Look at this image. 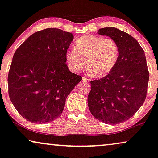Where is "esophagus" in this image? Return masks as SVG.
Masks as SVG:
<instances>
[{"instance_id":"esophagus-1","label":"esophagus","mask_w":158,"mask_h":158,"mask_svg":"<svg viewBox=\"0 0 158 158\" xmlns=\"http://www.w3.org/2000/svg\"><path fill=\"white\" fill-rule=\"evenodd\" d=\"M82 80L85 81V82H88V81H89V79L86 77H82Z\"/></svg>"}]
</instances>
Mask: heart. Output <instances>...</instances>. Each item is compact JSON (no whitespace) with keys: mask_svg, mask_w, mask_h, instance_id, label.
I'll return each mask as SVG.
<instances>
[{"mask_svg":"<svg viewBox=\"0 0 158 158\" xmlns=\"http://www.w3.org/2000/svg\"><path fill=\"white\" fill-rule=\"evenodd\" d=\"M119 52V46L111 38L87 35L78 39L74 49H68L65 56L73 72H80L87 65L89 73L101 77L115 67Z\"/></svg>","mask_w":158,"mask_h":158,"instance_id":"obj_1","label":"heart"}]
</instances>
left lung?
<instances>
[{"mask_svg":"<svg viewBox=\"0 0 158 158\" xmlns=\"http://www.w3.org/2000/svg\"><path fill=\"white\" fill-rule=\"evenodd\" d=\"M98 33L115 40L119 58L109 74L90 81L87 103L94 117L115 125L131 118L142 106L149 73L144 52L134 38L113 27L99 29Z\"/></svg>","mask_w":158,"mask_h":158,"instance_id":"8db88e82","label":"left lung"}]
</instances>
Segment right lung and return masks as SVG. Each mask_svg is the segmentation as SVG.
<instances>
[{"label":"right lung","mask_w":158,"mask_h":158,"mask_svg":"<svg viewBox=\"0 0 158 158\" xmlns=\"http://www.w3.org/2000/svg\"><path fill=\"white\" fill-rule=\"evenodd\" d=\"M73 40L72 33L50 27L32 34L15 52L8 76L9 95L27 121L47 123L60 117L67 96L82 79L65 64Z\"/></svg>","instance_id":"1"}]
</instances>
